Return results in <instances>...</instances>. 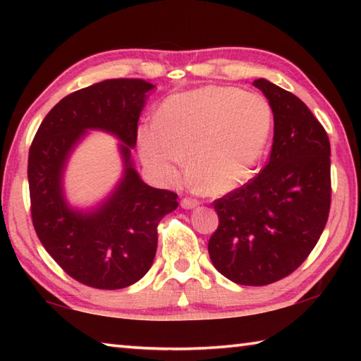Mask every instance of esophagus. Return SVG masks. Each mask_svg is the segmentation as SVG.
<instances>
[{"mask_svg":"<svg viewBox=\"0 0 361 361\" xmlns=\"http://www.w3.org/2000/svg\"><path fill=\"white\" fill-rule=\"evenodd\" d=\"M199 205V202L197 200H194V199H189V197H185L181 200V207L183 209H186V210H189V209H195V207Z\"/></svg>","mask_w":361,"mask_h":361,"instance_id":"obj_1","label":"esophagus"}]
</instances>
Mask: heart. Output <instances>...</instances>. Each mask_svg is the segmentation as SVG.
I'll return each instance as SVG.
<instances>
[{
	"instance_id": "b5f03b06",
	"label": "heart",
	"mask_w": 361,
	"mask_h": 361,
	"mask_svg": "<svg viewBox=\"0 0 361 361\" xmlns=\"http://www.w3.org/2000/svg\"><path fill=\"white\" fill-rule=\"evenodd\" d=\"M274 113L266 97L229 85L172 95L156 122L138 127L145 166L175 180L186 166L209 195H224L250 180L266 151Z\"/></svg>"
}]
</instances>
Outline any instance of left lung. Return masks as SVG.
Listing matches in <instances>:
<instances>
[{"mask_svg":"<svg viewBox=\"0 0 361 361\" xmlns=\"http://www.w3.org/2000/svg\"><path fill=\"white\" fill-rule=\"evenodd\" d=\"M253 85L272 108V151L253 180L213 202L219 224L209 255L226 279L262 286L296 271L319 242L331 205V148L296 95L264 78Z\"/></svg>","mask_w":361,"mask_h":361,"instance_id":"obj_1","label":"left lung"}]
</instances>
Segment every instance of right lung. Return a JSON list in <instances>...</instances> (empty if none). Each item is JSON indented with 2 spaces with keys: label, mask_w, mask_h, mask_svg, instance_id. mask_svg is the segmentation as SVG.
I'll list each match as a JSON object with an SVG mask.
<instances>
[{
  "label": "right lung",
  "mask_w": 361,
  "mask_h": 361,
  "mask_svg": "<svg viewBox=\"0 0 361 361\" xmlns=\"http://www.w3.org/2000/svg\"><path fill=\"white\" fill-rule=\"evenodd\" d=\"M154 85L106 79L60 100L33 138L28 154L32 219L42 247L78 282L119 290L138 282L154 261L157 224L178 207V195L146 185L130 156L140 113ZM87 130L118 137L125 172L112 194L90 211L73 209L63 192L72 149Z\"/></svg>",
  "instance_id": "right-lung-1"
}]
</instances>
